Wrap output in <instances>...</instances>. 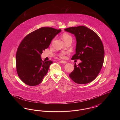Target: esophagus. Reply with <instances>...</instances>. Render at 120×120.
I'll return each mask as SVG.
<instances>
[{"mask_svg":"<svg viewBox=\"0 0 120 120\" xmlns=\"http://www.w3.org/2000/svg\"><path fill=\"white\" fill-rule=\"evenodd\" d=\"M60 62L61 63H63V64H66L67 63L66 61H61Z\"/></svg>","mask_w":120,"mask_h":120,"instance_id":"esophagus-1","label":"esophagus"}]
</instances>
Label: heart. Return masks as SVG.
Segmentation results:
<instances>
[{
  "label": "heart",
  "mask_w": 120,
  "mask_h": 120,
  "mask_svg": "<svg viewBox=\"0 0 120 120\" xmlns=\"http://www.w3.org/2000/svg\"><path fill=\"white\" fill-rule=\"evenodd\" d=\"M62 37H63V40L65 42H66L68 40H72V37L71 36V35L65 33L64 34H63V35H62ZM68 53V52L66 51H63L61 52L59 54V57L61 58H65L66 57V55Z\"/></svg>",
  "instance_id": "b5f03b06"
}]
</instances>
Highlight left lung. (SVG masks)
Here are the masks:
<instances>
[{
	"mask_svg": "<svg viewBox=\"0 0 120 120\" xmlns=\"http://www.w3.org/2000/svg\"><path fill=\"white\" fill-rule=\"evenodd\" d=\"M65 30L74 34L76 40L75 54L71 59L81 61L78 66L75 65L74 70L69 76L76 83H89L96 78L102 68L104 58L103 43L94 31L85 26Z\"/></svg>",
	"mask_w": 120,
	"mask_h": 120,
	"instance_id": "1",
	"label": "left lung"
}]
</instances>
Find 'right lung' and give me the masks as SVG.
<instances>
[{
    "label": "right lung",
    "mask_w": 120,
    "mask_h": 120,
    "mask_svg": "<svg viewBox=\"0 0 120 120\" xmlns=\"http://www.w3.org/2000/svg\"><path fill=\"white\" fill-rule=\"evenodd\" d=\"M61 31L41 27L29 33L21 41L16 53V67L18 76L24 83L35 86L42 82L52 62L43 61L40 54Z\"/></svg>",
    "instance_id": "obj_1"
}]
</instances>
